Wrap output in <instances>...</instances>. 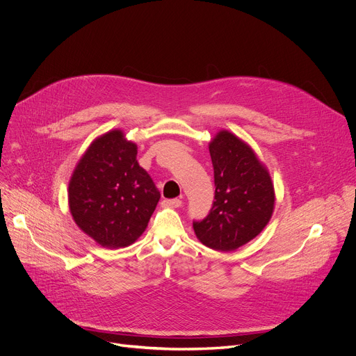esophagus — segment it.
I'll return each instance as SVG.
<instances>
[{"instance_id":"1","label":"esophagus","mask_w":356,"mask_h":356,"mask_svg":"<svg viewBox=\"0 0 356 356\" xmlns=\"http://www.w3.org/2000/svg\"><path fill=\"white\" fill-rule=\"evenodd\" d=\"M161 204H163L165 207H180L181 206V200L180 199H168V200H163L161 202Z\"/></svg>"}]
</instances>
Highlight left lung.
I'll list each match as a JSON object with an SVG mask.
<instances>
[{"instance_id": "1", "label": "left lung", "mask_w": 356, "mask_h": 356, "mask_svg": "<svg viewBox=\"0 0 356 356\" xmlns=\"http://www.w3.org/2000/svg\"><path fill=\"white\" fill-rule=\"evenodd\" d=\"M214 169V202L202 221H193L197 238L217 251H233L260 234L275 203L267 168L252 149L229 131L209 145Z\"/></svg>"}]
</instances>
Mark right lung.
Returning <instances> with one entry per match:
<instances>
[{"instance_id": "add662e5", "label": "right lung", "mask_w": 356, "mask_h": 356, "mask_svg": "<svg viewBox=\"0 0 356 356\" xmlns=\"http://www.w3.org/2000/svg\"><path fill=\"white\" fill-rule=\"evenodd\" d=\"M136 154L138 146L115 129L90 143L70 180L71 214L78 227L102 247L135 243L160 199Z\"/></svg>"}]
</instances>
